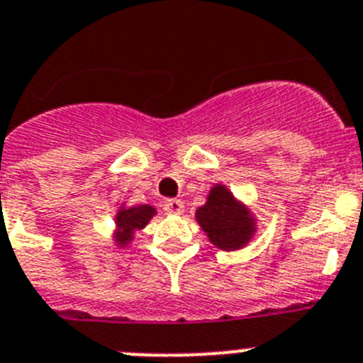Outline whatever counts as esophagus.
<instances>
[{"label": "esophagus", "instance_id": "obj_1", "mask_svg": "<svg viewBox=\"0 0 363 363\" xmlns=\"http://www.w3.org/2000/svg\"><path fill=\"white\" fill-rule=\"evenodd\" d=\"M164 211L168 215H182L184 213V204L177 201V199H172V201L164 202Z\"/></svg>", "mask_w": 363, "mask_h": 363}]
</instances>
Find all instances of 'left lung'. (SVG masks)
<instances>
[{
	"label": "left lung",
	"mask_w": 363,
	"mask_h": 363,
	"mask_svg": "<svg viewBox=\"0 0 363 363\" xmlns=\"http://www.w3.org/2000/svg\"><path fill=\"white\" fill-rule=\"evenodd\" d=\"M195 220L209 242L222 250H240L258 233V220L252 209L236 199L225 184L209 189L206 204L195 211Z\"/></svg>",
	"instance_id": "8db88e82"
}]
</instances>
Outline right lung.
<instances>
[{
  "label": "right lung",
  "instance_id": "add662e5",
  "mask_svg": "<svg viewBox=\"0 0 363 363\" xmlns=\"http://www.w3.org/2000/svg\"><path fill=\"white\" fill-rule=\"evenodd\" d=\"M157 215V209L150 204L141 206H127L120 204L114 215V229H113V242L114 245L123 249L128 243L134 242L135 233L141 231L148 225L154 216Z\"/></svg>",
  "mask_w": 363,
  "mask_h": 363
}]
</instances>
